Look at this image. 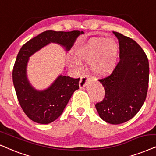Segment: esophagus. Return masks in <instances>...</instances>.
Wrapping results in <instances>:
<instances>
[{"instance_id": "esophagus-1", "label": "esophagus", "mask_w": 156, "mask_h": 156, "mask_svg": "<svg viewBox=\"0 0 156 156\" xmlns=\"http://www.w3.org/2000/svg\"><path fill=\"white\" fill-rule=\"evenodd\" d=\"M88 80V76H86V75H83V76L81 77V78H80V82H79L80 88L85 87V86H86V84H87Z\"/></svg>"}]
</instances>
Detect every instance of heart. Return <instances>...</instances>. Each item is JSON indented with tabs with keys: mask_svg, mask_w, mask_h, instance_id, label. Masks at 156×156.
<instances>
[{
	"mask_svg": "<svg viewBox=\"0 0 156 156\" xmlns=\"http://www.w3.org/2000/svg\"><path fill=\"white\" fill-rule=\"evenodd\" d=\"M118 44L113 39L101 38L90 41L80 47L75 53L76 58L69 60L70 66L80 68L81 62L92 63L93 72L98 76H107L116 66L118 56Z\"/></svg>",
	"mask_w": 156,
	"mask_h": 156,
	"instance_id": "b5f03b06",
	"label": "heart"
}]
</instances>
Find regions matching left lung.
I'll list each match as a JSON object with an SVG mask.
<instances>
[{
	"label": "left lung",
	"instance_id": "8db88e82",
	"mask_svg": "<svg viewBox=\"0 0 156 156\" xmlns=\"http://www.w3.org/2000/svg\"><path fill=\"white\" fill-rule=\"evenodd\" d=\"M119 40L120 60L106 78L103 101L95 105L104 121L119 125L131 119L145 101L149 81V62L141 47L133 39L113 31Z\"/></svg>",
	"mask_w": 156,
	"mask_h": 156
}]
</instances>
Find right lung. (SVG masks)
<instances>
[{
	"mask_svg": "<svg viewBox=\"0 0 156 156\" xmlns=\"http://www.w3.org/2000/svg\"><path fill=\"white\" fill-rule=\"evenodd\" d=\"M83 31H55L41 33L24 44L18 53L13 69V83L19 104L29 119L46 125L57 119L63 112L75 90L79 88L80 78L60 75L44 90H37L27 78L29 58L50 43H56L69 51Z\"/></svg>",
	"mask_w": 156,
	"mask_h": 156,
	"instance_id": "obj_1",
	"label": "right lung"
}]
</instances>
